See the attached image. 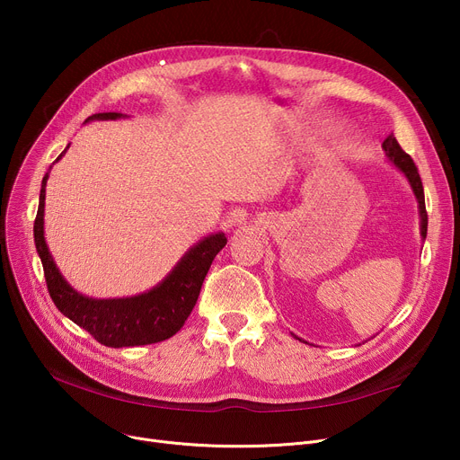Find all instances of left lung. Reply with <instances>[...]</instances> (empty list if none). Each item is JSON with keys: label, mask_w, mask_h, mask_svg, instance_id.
<instances>
[{"label": "left lung", "mask_w": 460, "mask_h": 460, "mask_svg": "<svg viewBox=\"0 0 460 460\" xmlns=\"http://www.w3.org/2000/svg\"><path fill=\"white\" fill-rule=\"evenodd\" d=\"M382 149L385 151V156H388V160L399 169V172L404 173V177L408 179L410 186H412L414 190V196L420 203V217H421V236L425 238L427 236V210H425V193H423V184H421V177L418 173V167L414 164V160L410 158V155H406L401 145L397 143L395 136L390 134L388 137L384 139L382 143ZM296 337V335H295ZM296 340H300V337H296ZM302 341V340H300Z\"/></svg>", "instance_id": "1"}]
</instances>
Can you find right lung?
<instances>
[{"instance_id": "right-lung-1", "label": "right lung", "mask_w": 460, "mask_h": 460, "mask_svg": "<svg viewBox=\"0 0 460 460\" xmlns=\"http://www.w3.org/2000/svg\"><path fill=\"white\" fill-rule=\"evenodd\" d=\"M123 113H94L87 120L99 119H120ZM68 149V147H66ZM65 149V151H66ZM59 155V158L65 155ZM58 158V160H59ZM56 160V162H58ZM52 169V167H50ZM48 173L40 184L39 210L33 226L35 246L40 257L44 278L56 307L76 323L80 328L89 332L101 345L120 349V347H141L169 340L175 335L198 302L201 285L210 269L214 257L227 244L224 233L208 234L190 248L177 267L165 276L149 293L130 298H110L96 300L80 295L72 288L56 267L54 257L44 240V196H46Z\"/></svg>"}]
</instances>
